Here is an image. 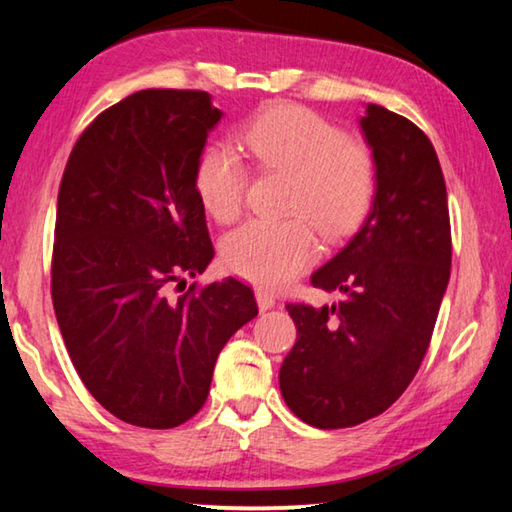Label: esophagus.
<instances>
[{
	"label": "esophagus",
	"instance_id": "esophagus-1",
	"mask_svg": "<svg viewBox=\"0 0 512 512\" xmlns=\"http://www.w3.org/2000/svg\"><path fill=\"white\" fill-rule=\"evenodd\" d=\"M255 298H257V305H259V309H262V311L275 307V296H273L271 291L257 289V291H255Z\"/></svg>",
	"mask_w": 512,
	"mask_h": 512
}]
</instances>
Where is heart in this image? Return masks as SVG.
Listing matches in <instances>:
<instances>
[{"instance_id":"1","label":"heart","mask_w":512,"mask_h":512,"mask_svg":"<svg viewBox=\"0 0 512 512\" xmlns=\"http://www.w3.org/2000/svg\"><path fill=\"white\" fill-rule=\"evenodd\" d=\"M239 142L262 171L291 176L284 212L300 216L244 223L223 239L221 259L248 282L282 287L318 255L312 222L327 239H339L366 219L379 185L375 153L296 103L259 112L241 128ZM246 185V164L232 146L212 144L198 155L194 192L214 221L237 219Z\"/></svg>"}]
</instances>
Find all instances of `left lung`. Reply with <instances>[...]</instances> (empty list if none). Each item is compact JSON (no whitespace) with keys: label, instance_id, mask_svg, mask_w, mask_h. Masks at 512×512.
Returning a JSON list of instances; mask_svg holds the SVG:
<instances>
[{"label":"left lung","instance_id":"left-lung-1","mask_svg":"<svg viewBox=\"0 0 512 512\" xmlns=\"http://www.w3.org/2000/svg\"><path fill=\"white\" fill-rule=\"evenodd\" d=\"M359 124L379 169L375 201L357 235L311 275L314 287L343 300L287 305L298 339L280 368V391L318 429L366 422L406 391L452 266L447 189L429 137L375 103Z\"/></svg>","mask_w":512,"mask_h":512}]
</instances>
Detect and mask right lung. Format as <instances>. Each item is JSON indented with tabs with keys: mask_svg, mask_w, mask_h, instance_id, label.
<instances>
[{
	"mask_svg": "<svg viewBox=\"0 0 512 512\" xmlns=\"http://www.w3.org/2000/svg\"><path fill=\"white\" fill-rule=\"evenodd\" d=\"M221 115L201 90L135 92L85 128L60 180V334L94 400L135 427L194 418L223 345L257 316L235 277L169 296L214 257L194 164Z\"/></svg>",
	"mask_w": 512,
	"mask_h": 512,
	"instance_id": "obj_1",
	"label": "right lung"
}]
</instances>
